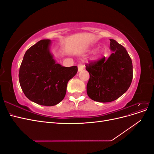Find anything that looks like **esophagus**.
<instances>
[{"label":"esophagus","instance_id":"34e87169","mask_svg":"<svg viewBox=\"0 0 154 154\" xmlns=\"http://www.w3.org/2000/svg\"><path fill=\"white\" fill-rule=\"evenodd\" d=\"M78 71L80 72V71H82V70L83 69V68H84V66H83V64L79 63V64L78 65Z\"/></svg>","mask_w":154,"mask_h":154}]
</instances>
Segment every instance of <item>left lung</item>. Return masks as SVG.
Masks as SVG:
<instances>
[{"label": "left lung", "mask_w": 154, "mask_h": 154, "mask_svg": "<svg viewBox=\"0 0 154 154\" xmlns=\"http://www.w3.org/2000/svg\"><path fill=\"white\" fill-rule=\"evenodd\" d=\"M114 51L108 59L104 57L85 65L90 78L87 92L92 100L106 103L117 100L127 91L133 78L131 58L123 45L110 39Z\"/></svg>", "instance_id": "8db88e82"}]
</instances>
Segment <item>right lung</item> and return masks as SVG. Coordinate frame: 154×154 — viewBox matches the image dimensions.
Returning a JSON list of instances; mask_svg holds the SVG:
<instances>
[{
  "mask_svg": "<svg viewBox=\"0 0 154 154\" xmlns=\"http://www.w3.org/2000/svg\"><path fill=\"white\" fill-rule=\"evenodd\" d=\"M50 40H41L26 51L20 67V85L29 100L44 106L62 101L68 82L75 76L77 66L57 63L49 51Z\"/></svg>",
  "mask_w": 154,
  "mask_h": 154,
  "instance_id": "obj_1",
  "label": "right lung"
}]
</instances>
